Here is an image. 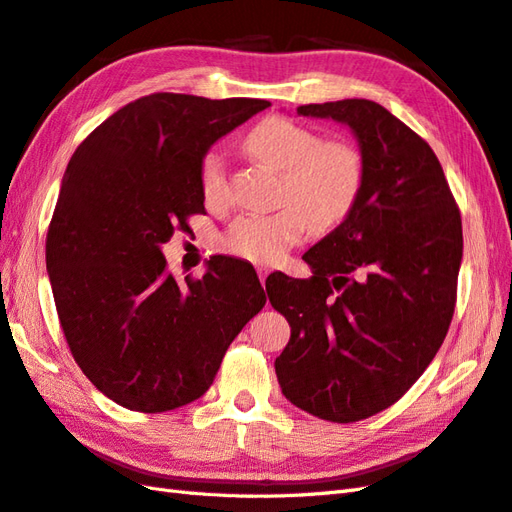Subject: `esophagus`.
I'll list each match as a JSON object with an SVG mask.
<instances>
[{
	"label": "esophagus",
	"mask_w": 512,
	"mask_h": 512,
	"mask_svg": "<svg viewBox=\"0 0 512 512\" xmlns=\"http://www.w3.org/2000/svg\"><path fill=\"white\" fill-rule=\"evenodd\" d=\"M257 274H259V281H261V285H264V283H266V279H268L270 270H268V268H257Z\"/></svg>",
	"instance_id": "esophagus-1"
}]
</instances>
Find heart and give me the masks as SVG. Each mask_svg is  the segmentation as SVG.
<instances>
[{
	"label": "heart",
	"instance_id": "obj_1",
	"mask_svg": "<svg viewBox=\"0 0 512 512\" xmlns=\"http://www.w3.org/2000/svg\"><path fill=\"white\" fill-rule=\"evenodd\" d=\"M246 153L281 173L274 214H251L233 222L220 246L233 257L259 266L283 261L309 229L329 233L355 209L365 160L355 142L324 138L316 129L285 116H268L244 136ZM199 186L207 207L222 209L231 201L222 157L209 151L199 164Z\"/></svg>",
	"mask_w": 512,
	"mask_h": 512
}]
</instances>
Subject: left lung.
I'll use <instances>...</instances> for the list:
<instances>
[{
    "mask_svg": "<svg viewBox=\"0 0 512 512\" xmlns=\"http://www.w3.org/2000/svg\"><path fill=\"white\" fill-rule=\"evenodd\" d=\"M346 123L365 181L355 209L305 253L313 277L272 274L266 292L292 326L274 370L283 396L350 424L398 402L435 359L456 305L461 212L430 144L381 103H309Z\"/></svg>",
    "mask_w": 512,
    "mask_h": 512,
    "instance_id": "left-lung-1",
    "label": "left lung"
}]
</instances>
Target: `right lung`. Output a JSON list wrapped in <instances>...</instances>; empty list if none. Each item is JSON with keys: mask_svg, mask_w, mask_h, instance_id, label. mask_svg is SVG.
I'll list each match as a JSON object with an SVG mask.
<instances>
[{"mask_svg": "<svg viewBox=\"0 0 512 512\" xmlns=\"http://www.w3.org/2000/svg\"><path fill=\"white\" fill-rule=\"evenodd\" d=\"M268 106L153 93L114 112L71 157L45 242L51 290L75 363L129 411L201 398L266 305L251 264L216 257L203 279L179 283L160 246L205 212L207 149Z\"/></svg>", "mask_w": 512, "mask_h": 512, "instance_id": "right-lung-1", "label": "right lung"}]
</instances>
